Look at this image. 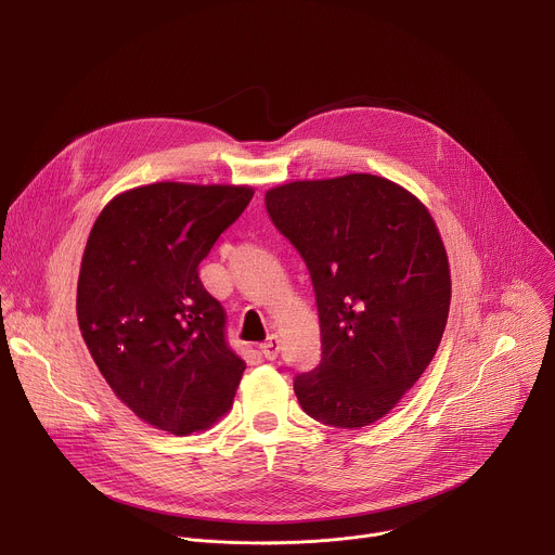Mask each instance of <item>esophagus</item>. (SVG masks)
Instances as JSON below:
<instances>
[{
    "mask_svg": "<svg viewBox=\"0 0 555 555\" xmlns=\"http://www.w3.org/2000/svg\"><path fill=\"white\" fill-rule=\"evenodd\" d=\"M259 351L263 353V358L274 360V358L279 356V351H281V340H279V336H274V334L268 336V340L259 345Z\"/></svg>",
    "mask_w": 555,
    "mask_h": 555,
    "instance_id": "1",
    "label": "esophagus"
}]
</instances>
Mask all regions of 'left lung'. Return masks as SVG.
Masks as SVG:
<instances>
[{
	"mask_svg": "<svg viewBox=\"0 0 555 555\" xmlns=\"http://www.w3.org/2000/svg\"><path fill=\"white\" fill-rule=\"evenodd\" d=\"M272 223L300 253L321 319V364L294 377L302 411L362 428L422 377L450 309V266L428 208L371 173L298 180L266 193Z\"/></svg>",
	"mask_w": 555,
	"mask_h": 555,
	"instance_id": "1",
	"label": "left lung"
}]
</instances>
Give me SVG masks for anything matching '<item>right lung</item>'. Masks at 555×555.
I'll return each mask as SVG.
<instances>
[{"instance_id":"right-lung-1","label":"right lung","mask_w":555,"mask_h":555,"mask_svg":"<svg viewBox=\"0 0 555 555\" xmlns=\"http://www.w3.org/2000/svg\"><path fill=\"white\" fill-rule=\"evenodd\" d=\"M253 186L155 182L116 195L78 272L81 336L116 398L178 437L223 417L246 362L225 343V311L197 274Z\"/></svg>"}]
</instances>
